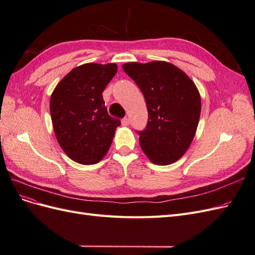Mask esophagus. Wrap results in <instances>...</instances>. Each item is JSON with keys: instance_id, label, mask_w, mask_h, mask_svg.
Wrapping results in <instances>:
<instances>
[{"instance_id": "esophagus-1", "label": "esophagus", "mask_w": 255, "mask_h": 255, "mask_svg": "<svg viewBox=\"0 0 255 255\" xmlns=\"http://www.w3.org/2000/svg\"><path fill=\"white\" fill-rule=\"evenodd\" d=\"M121 123H122V126H123V127H127V126H128L129 119H128V117H125V118H123V119L121 120Z\"/></svg>"}]
</instances>
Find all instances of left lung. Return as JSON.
<instances>
[{
	"label": "left lung",
	"mask_w": 255,
	"mask_h": 255,
	"mask_svg": "<svg viewBox=\"0 0 255 255\" xmlns=\"http://www.w3.org/2000/svg\"><path fill=\"white\" fill-rule=\"evenodd\" d=\"M122 68L146 103L148 123L137 130L142 151L153 164L174 163L189 148L199 123L201 98L195 83L166 61L128 63Z\"/></svg>",
	"instance_id": "obj_1"
}]
</instances>
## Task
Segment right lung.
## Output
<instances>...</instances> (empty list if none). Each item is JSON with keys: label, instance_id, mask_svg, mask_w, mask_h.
<instances>
[{"label": "right lung", "instance_id": "1", "mask_svg": "<svg viewBox=\"0 0 255 255\" xmlns=\"http://www.w3.org/2000/svg\"><path fill=\"white\" fill-rule=\"evenodd\" d=\"M117 65L76 67L54 89L50 113L61 149L80 164H97L109 151L120 119L111 117L103 91L117 73Z\"/></svg>", "mask_w": 255, "mask_h": 255}]
</instances>
